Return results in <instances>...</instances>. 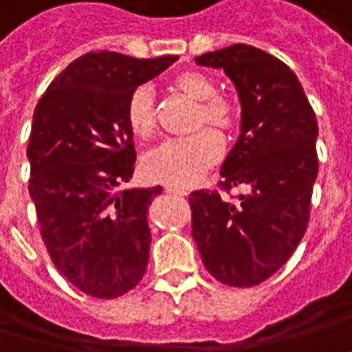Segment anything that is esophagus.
Listing matches in <instances>:
<instances>
[{"mask_svg": "<svg viewBox=\"0 0 352 352\" xmlns=\"http://www.w3.org/2000/svg\"><path fill=\"white\" fill-rule=\"evenodd\" d=\"M166 190H168L169 194H175V196H186V190L184 188H179V186H166Z\"/></svg>", "mask_w": 352, "mask_h": 352, "instance_id": "1", "label": "esophagus"}]
</instances>
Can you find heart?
Wrapping results in <instances>:
<instances>
[{
	"label": "heart",
	"mask_w": 352,
	"mask_h": 352,
	"mask_svg": "<svg viewBox=\"0 0 352 352\" xmlns=\"http://www.w3.org/2000/svg\"><path fill=\"white\" fill-rule=\"evenodd\" d=\"M173 89L200 102L196 116V127L210 125L221 135L234 133L240 127V108L234 100L217 95V83L208 74L198 70H184L173 76ZM125 122L135 137L151 139L156 125V97L151 85L135 87L125 102ZM223 144L217 133L201 129L183 139H169L162 142L144 158V173L152 181L169 186H192L206 175L221 158Z\"/></svg>",
	"instance_id": "heart-1"
}]
</instances>
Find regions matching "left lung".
<instances>
[{"label":"left lung","instance_id":"obj_1","mask_svg":"<svg viewBox=\"0 0 352 352\" xmlns=\"http://www.w3.org/2000/svg\"><path fill=\"white\" fill-rule=\"evenodd\" d=\"M221 68L242 104L240 137L221 166V188L244 184L236 204L219 190L190 194L192 236L213 278L236 287L261 284L301 242L318 173V124L297 76L276 56L236 43L196 56Z\"/></svg>","mask_w":352,"mask_h":352}]
</instances>
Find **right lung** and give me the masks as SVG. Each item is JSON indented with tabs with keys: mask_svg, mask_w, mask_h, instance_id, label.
<instances>
[{
	"mask_svg": "<svg viewBox=\"0 0 352 352\" xmlns=\"http://www.w3.org/2000/svg\"><path fill=\"white\" fill-rule=\"evenodd\" d=\"M177 58L93 51L66 66L34 110L28 190L39 232L58 272L91 297L124 296L146 272V211L162 186L120 188L137 160L125 102Z\"/></svg>",
	"mask_w": 352,
	"mask_h": 352,
	"instance_id": "obj_1",
	"label": "right lung"
}]
</instances>
